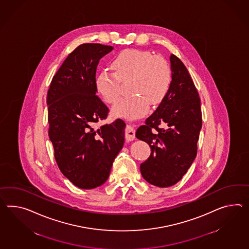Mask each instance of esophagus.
Segmentation results:
<instances>
[{
	"mask_svg": "<svg viewBox=\"0 0 249 249\" xmlns=\"http://www.w3.org/2000/svg\"><path fill=\"white\" fill-rule=\"evenodd\" d=\"M125 139L127 141H132V140H135V129L129 125H127V128H126Z\"/></svg>",
	"mask_w": 249,
	"mask_h": 249,
	"instance_id": "1",
	"label": "esophagus"
}]
</instances>
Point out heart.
I'll return each instance as SVG.
<instances>
[{"label":"heart","instance_id":"obj_1","mask_svg":"<svg viewBox=\"0 0 249 249\" xmlns=\"http://www.w3.org/2000/svg\"><path fill=\"white\" fill-rule=\"evenodd\" d=\"M114 72L102 70L96 78V88L105 102L113 104L122 95L121 81L131 79L129 92L112 108V114L126 119L145 115L149 103H160L171 84V69L167 62L148 51L125 49L111 62Z\"/></svg>","mask_w":249,"mask_h":249}]
</instances>
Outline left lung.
Wrapping results in <instances>:
<instances>
[{"label":"left lung","instance_id":"obj_1","mask_svg":"<svg viewBox=\"0 0 249 249\" xmlns=\"http://www.w3.org/2000/svg\"><path fill=\"white\" fill-rule=\"evenodd\" d=\"M170 63L168 91L136 132L151 148L149 158L140 164L141 175L158 187L172 186L186 174L197 155L202 123L199 93L187 68L173 54Z\"/></svg>","mask_w":249,"mask_h":249}]
</instances>
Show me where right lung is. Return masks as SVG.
I'll use <instances>...</instances> for the list:
<instances>
[{
	"label": "right lung",
	"mask_w": 249,
	"mask_h": 249,
	"mask_svg": "<svg viewBox=\"0 0 249 249\" xmlns=\"http://www.w3.org/2000/svg\"><path fill=\"white\" fill-rule=\"evenodd\" d=\"M113 48L85 43L70 53L53 76L47 96L49 136L62 174L81 189L107 181L124 144L126 124L121 119L95 127L108 107L96 95L100 59Z\"/></svg>",
	"instance_id": "add662e5"
}]
</instances>
